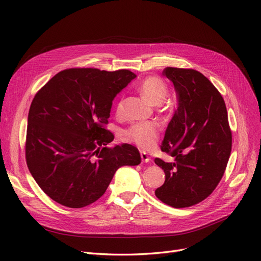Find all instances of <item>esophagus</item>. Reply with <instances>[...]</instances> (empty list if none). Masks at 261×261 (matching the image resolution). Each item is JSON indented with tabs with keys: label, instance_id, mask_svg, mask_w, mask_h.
Instances as JSON below:
<instances>
[{
	"label": "esophagus",
	"instance_id": "obj_1",
	"mask_svg": "<svg viewBox=\"0 0 261 261\" xmlns=\"http://www.w3.org/2000/svg\"><path fill=\"white\" fill-rule=\"evenodd\" d=\"M140 156H141V160H143V162H150V161H151L149 154L145 151H140Z\"/></svg>",
	"mask_w": 261,
	"mask_h": 261
}]
</instances>
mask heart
I'll return each mask as SVG.
<instances>
[{"instance_id":"heart-1","label":"heart","mask_w":261,"mask_h":261,"mask_svg":"<svg viewBox=\"0 0 261 261\" xmlns=\"http://www.w3.org/2000/svg\"><path fill=\"white\" fill-rule=\"evenodd\" d=\"M141 93L154 105H159L167 98L168 88L165 84L158 77H148L139 86ZM117 116L122 114V102H117L115 108ZM159 136L158 125L152 122H138L124 132V139L137 145L141 149L152 148Z\"/></svg>"}]
</instances>
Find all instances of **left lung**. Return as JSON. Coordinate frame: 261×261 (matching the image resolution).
I'll list each match as a JSON object with an SVG mask.
<instances>
[{"label": "left lung", "instance_id": "1", "mask_svg": "<svg viewBox=\"0 0 261 261\" xmlns=\"http://www.w3.org/2000/svg\"><path fill=\"white\" fill-rule=\"evenodd\" d=\"M174 85L177 109L161 150L174 158L154 162L165 173L155 196L173 208H186L206 199L222 178L232 149L224 100L206 76L195 69L167 67Z\"/></svg>", "mask_w": 261, "mask_h": 261}]
</instances>
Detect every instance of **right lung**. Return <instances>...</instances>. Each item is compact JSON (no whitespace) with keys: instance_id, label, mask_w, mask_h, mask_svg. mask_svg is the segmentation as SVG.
Masks as SVG:
<instances>
[{"instance_id":"add662e5","label":"right lung","mask_w":261,"mask_h":261,"mask_svg":"<svg viewBox=\"0 0 261 261\" xmlns=\"http://www.w3.org/2000/svg\"><path fill=\"white\" fill-rule=\"evenodd\" d=\"M136 75L128 69L62 70L37 92L28 113L26 161L51 199L83 208L107 191L118 168L140 163L128 144L107 147L112 101Z\"/></svg>"}]
</instances>
